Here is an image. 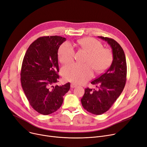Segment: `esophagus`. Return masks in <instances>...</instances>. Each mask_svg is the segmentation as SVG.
Listing matches in <instances>:
<instances>
[{
  "label": "esophagus",
  "instance_id": "34e87169",
  "mask_svg": "<svg viewBox=\"0 0 147 147\" xmlns=\"http://www.w3.org/2000/svg\"><path fill=\"white\" fill-rule=\"evenodd\" d=\"M77 86H78V84H76L73 83H71V88H76Z\"/></svg>",
  "mask_w": 147,
  "mask_h": 147
}]
</instances>
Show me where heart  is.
I'll return each mask as SVG.
<instances>
[{"label":"heart","instance_id":"obj_1","mask_svg":"<svg viewBox=\"0 0 147 147\" xmlns=\"http://www.w3.org/2000/svg\"><path fill=\"white\" fill-rule=\"evenodd\" d=\"M78 45L88 53L85 64H71L65 66L62 70L64 78L76 83H83L92 78L93 69L96 73L104 71L111 65L113 53L109 48H103L102 43L94 38L86 37L79 40ZM74 51L71 45L65 42L58 50V59L61 63L68 64L73 61Z\"/></svg>","mask_w":147,"mask_h":147}]
</instances>
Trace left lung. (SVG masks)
Segmentation results:
<instances>
[{
    "label": "left lung",
    "mask_w": 147,
    "mask_h": 147,
    "mask_svg": "<svg viewBox=\"0 0 147 147\" xmlns=\"http://www.w3.org/2000/svg\"><path fill=\"white\" fill-rule=\"evenodd\" d=\"M98 37L110 45L113 59L110 68L91 82L98 90L86 88L81 99L84 109L95 115L102 114L110 109L125 88L127 74L126 57L121 46L113 38Z\"/></svg>",
    "instance_id": "obj_1"
}]
</instances>
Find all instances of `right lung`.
Masks as SVG:
<instances>
[{
    "mask_svg": "<svg viewBox=\"0 0 147 147\" xmlns=\"http://www.w3.org/2000/svg\"><path fill=\"white\" fill-rule=\"evenodd\" d=\"M66 40L61 36H43L30 45L22 61L21 86L33 109L48 115L58 110L70 83L58 86V51Z\"/></svg>",
    "mask_w": 147,
    "mask_h": 147,
    "instance_id": "1",
    "label": "right lung"
}]
</instances>
